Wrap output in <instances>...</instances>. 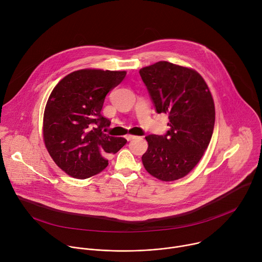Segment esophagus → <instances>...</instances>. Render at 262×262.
<instances>
[{"mask_svg": "<svg viewBox=\"0 0 262 262\" xmlns=\"http://www.w3.org/2000/svg\"><path fill=\"white\" fill-rule=\"evenodd\" d=\"M125 139H126L127 141H132V140L136 139V136H133V135H126V136H125Z\"/></svg>", "mask_w": 262, "mask_h": 262, "instance_id": "obj_1", "label": "esophagus"}]
</instances>
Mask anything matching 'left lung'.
Instances as JSON below:
<instances>
[{"label": "left lung", "mask_w": 262, "mask_h": 262, "mask_svg": "<svg viewBox=\"0 0 262 262\" xmlns=\"http://www.w3.org/2000/svg\"><path fill=\"white\" fill-rule=\"evenodd\" d=\"M139 72L157 113H168L170 120L164 136L145 137L143 165L160 180H177L194 169L210 142L215 118L211 93L196 70L167 61Z\"/></svg>", "instance_id": "obj_1"}]
</instances>
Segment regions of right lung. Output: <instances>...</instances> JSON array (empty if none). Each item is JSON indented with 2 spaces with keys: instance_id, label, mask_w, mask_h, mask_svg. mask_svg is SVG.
<instances>
[{
  "instance_id": "add662e5",
  "label": "right lung",
  "mask_w": 262,
  "mask_h": 262,
  "mask_svg": "<svg viewBox=\"0 0 262 262\" xmlns=\"http://www.w3.org/2000/svg\"><path fill=\"white\" fill-rule=\"evenodd\" d=\"M126 71L82 69L69 73L52 91L43 115V140L57 166L69 176L89 178L107 165L106 157L126 144L104 134L111 121L101 114L106 94Z\"/></svg>"
}]
</instances>
